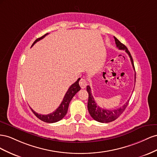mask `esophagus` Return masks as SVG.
I'll use <instances>...</instances> for the list:
<instances>
[{"label":"esophagus","instance_id":"34e87169","mask_svg":"<svg viewBox=\"0 0 157 157\" xmlns=\"http://www.w3.org/2000/svg\"><path fill=\"white\" fill-rule=\"evenodd\" d=\"M87 85V80L86 79L84 78H82L81 79H80L79 81V86L80 87H81L82 89H84L86 88V86Z\"/></svg>","mask_w":157,"mask_h":157}]
</instances>
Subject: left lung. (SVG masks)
Masks as SVG:
<instances>
[{
  "label": "left lung",
  "mask_w": 157,
  "mask_h": 157,
  "mask_svg": "<svg viewBox=\"0 0 157 157\" xmlns=\"http://www.w3.org/2000/svg\"><path fill=\"white\" fill-rule=\"evenodd\" d=\"M115 43L116 44V47L118 48L120 50H124L126 51L128 55L130 58L132 64L133 66V69L135 70L133 64V59L129 51L128 50V48L124 45V44L121 43L119 40L116 38L115 37ZM135 82H136V75H135ZM87 91L89 94V98H88V103H87V109L89 110V113L90 114L91 117L97 122H99L101 123H109L110 122L117 119L119 116L123 113V112L126 109V107L129 103V99L125 103L122 107H120L118 109H114V110H107L102 109L101 107L97 105L96 102L94 99V98L92 95L91 87L89 86H87Z\"/></svg>",
  "instance_id": "left-lung-1"
}]
</instances>
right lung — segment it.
Masks as SVG:
<instances>
[{
  "label": "right lung",
  "instance_id": "right-lung-1",
  "mask_svg": "<svg viewBox=\"0 0 157 157\" xmlns=\"http://www.w3.org/2000/svg\"><path fill=\"white\" fill-rule=\"evenodd\" d=\"M48 34V33H46L41 37L37 39L33 43L32 46L34 45V44L37 41L43 39ZM79 80H80V78H79L77 81L71 85V86L69 87L68 90L67 91L66 93L65 94L64 97L63 98V100H62L61 104L59 107H58V109L55 112H53V113L49 114L44 115V114H38L37 113H35L32 109H31L33 114L36 116L39 119L43 121L44 122H47V123H55L56 122H59V121L62 120L64 117L67 113V111H68L69 104L71 100L72 99V98L74 97V96L75 95V94L77 93L80 89H81V87H80L79 85Z\"/></svg>",
  "mask_w": 157,
  "mask_h": 157
}]
</instances>
